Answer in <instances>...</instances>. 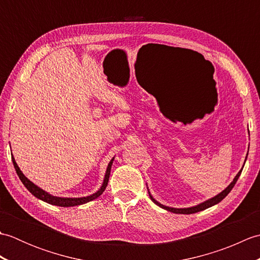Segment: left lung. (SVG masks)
<instances>
[{"instance_id":"obj_1","label":"left lung","mask_w":260,"mask_h":260,"mask_svg":"<svg viewBox=\"0 0 260 260\" xmlns=\"http://www.w3.org/2000/svg\"><path fill=\"white\" fill-rule=\"evenodd\" d=\"M247 156H248V153H247ZM247 156H246V158H247ZM245 163H246V159H245ZM244 165H245V164H244ZM244 165H242V168H241V170L239 171V172L237 173V175L235 176V179L233 180V182H231V183H230L227 187H225V189H224L222 192H220L219 194H217V196L211 198V199H208V200L197 204V206H194V207H190V208H172V207H168V206H164V204H162V203H159L158 201H156L155 199L153 198V196L151 194L150 191H148V194H150L151 200H152L154 203L157 204V206H158L159 208L168 210V211H170V212L180 213V214H191V213H196V212H199V211H202V210H206V209H208V208H210V207L214 206V204L219 203L220 201H222L223 199L229 194V192H230L231 190H233V187L235 186L237 180L239 179V176H240V174H241V171H242V169H244ZM147 190H148V187H147Z\"/></svg>"}]
</instances>
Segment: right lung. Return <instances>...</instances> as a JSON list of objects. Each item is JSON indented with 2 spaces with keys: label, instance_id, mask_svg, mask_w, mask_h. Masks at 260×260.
Segmentation results:
<instances>
[{
  "label": "right lung",
  "instance_id": "1",
  "mask_svg": "<svg viewBox=\"0 0 260 260\" xmlns=\"http://www.w3.org/2000/svg\"><path fill=\"white\" fill-rule=\"evenodd\" d=\"M113 161H114V157L110 159V162L108 163V167L106 169V173H105V178H104V181H103V184L101 186V189H99L98 191H96L95 193H92V194L87 196V197H81V198H62V197L52 196V194H50V193H48L47 191L42 190L41 187H39L38 185H36L35 183H33V182H31L23 173H22V171L20 170V168L18 167V164H16V162H15V158L12 155V162H13V165H14V169L16 171V173H18L21 182L24 184V186L26 187V189L30 191V193H32L33 196H35L38 199H40V200H42V201H45V202H47L49 204H53V206H58V207L80 206V204H85L87 202L92 201V200H95V199H97L105 191V189H106L107 183H108V179H109V174H110V170H112Z\"/></svg>",
  "mask_w": 260,
  "mask_h": 260
}]
</instances>
